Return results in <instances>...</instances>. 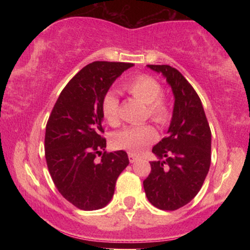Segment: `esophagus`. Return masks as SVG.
Here are the masks:
<instances>
[{"instance_id": "esophagus-1", "label": "esophagus", "mask_w": 250, "mask_h": 250, "mask_svg": "<svg viewBox=\"0 0 250 250\" xmlns=\"http://www.w3.org/2000/svg\"><path fill=\"white\" fill-rule=\"evenodd\" d=\"M128 157H129V161H130V163L136 162L137 160H139V157H137L136 155H135V154H131V153H129V154H128Z\"/></svg>"}]
</instances>
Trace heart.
<instances>
[{"instance_id": "heart-1", "label": "heart", "mask_w": 250, "mask_h": 250, "mask_svg": "<svg viewBox=\"0 0 250 250\" xmlns=\"http://www.w3.org/2000/svg\"><path fill=\"white\" fill-rule=\"evenodd\" d=\"M125 89L135 99L147 104V114L154 121L161 125L168 122L170 111L168 103L161 97L162 87L156 80L148 75L134 76L125 83ZM102 113L111 125L119 121V99L114 91H109L103 97ZM156 137L157 133L153 125H131L115 134L114 145L120 149L139 154L153 143Z\"/></svg>"}]
</instances>
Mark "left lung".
<instances>
[{"label":"left lung","instance_id":"left-lung-1","mask_svg":"<svg viewBox=\"0 0 250 250\" xmlns=\"http://www.w3.org/2000/svg\"><path fill=\"white\" fill-rule=\"evenodd\" d=\"M171 88L174 108L167 137L154 146L160 161L150 162L143 181L147 199L162 210H176L196 196L210 167L211 133L202 102L190 83L170 65L148 64Z\"/></svg>","mask_w":250,"mask_h":250}]
</instances>
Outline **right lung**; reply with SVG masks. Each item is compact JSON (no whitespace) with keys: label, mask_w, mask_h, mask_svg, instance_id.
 Segmentation results:
<instances>
[{"label":"right lung","mask_w":250,"mask_h":250,"mask_svg":"<svg viewBox=\"0 0 250 250\" xmlns=\"http://www.w3.org/2000/svg\"><path fill=\"white\" fill-rule=\"evenodd\" d=\"M133 65L102 61L85 65L60 94L48 120L44 150L50 176L62 196L82 210L105 207L117 177L129 165L125 150L103 151L102 100Z\"/></svg>","instance_id":"add662e5"}]
</instances>
